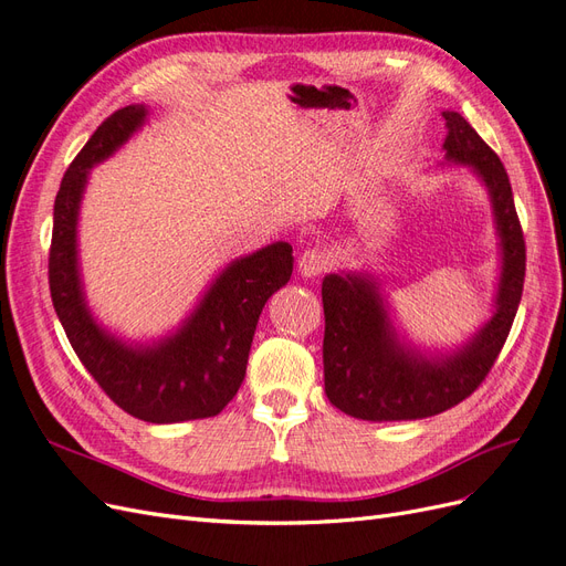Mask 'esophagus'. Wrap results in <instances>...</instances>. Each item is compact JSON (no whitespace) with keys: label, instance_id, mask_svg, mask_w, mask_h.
<instances>
[{"label":"esophagus","instance_id":"1","mask_svg":"<svg viewBox=\"0 0 566 566\" xmlns=\"http://www.w3.org/2000/svg\"><path fill=\"white\" fill-rule=\"evenodd\" d=\"M300 273L304 279H316L333 266V254L325 248H310L300 256Z\"/></svg>","mask_w":566,"mask_h":566}]
</instances>
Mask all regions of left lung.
<instances>
[{"instance_id": "1", "label": "left lung", "mask_w": 566, "mask_h": 566, "mask_svg": "<svg viewBox=\"0 0 566 566\" xmlns=\"http://www.w3.org/2000/svg\"><path fill=\"white\" fill-rule=\"evenodd\" d=\"M443 117L447 163L470 167L491 198L501 241L493 316L462 347L427 354L397 331L370 273H328L321 285L325 394L358 420H420L468 399L499 358L522 300L526 248L505 167L465 117L455 111Z\"/></svg>"}]
</instances>
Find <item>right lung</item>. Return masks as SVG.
I'll return each mask as SVG.
<instances>
[{
	"instance_id": "1",
	"label": "right lung",
	"mask_w": 566,
	"mask_h": 566,
	"mask_svg": "<svg viewBox=\"0 0 566 566\" xmlns=\"http://www.w3.org/2000/svg\"><path fill=\"white\" fill-rule=\"evenodd\" d=\"M148 108L115 111L67 167L54 202L49 287L71 345L108 397L146 422L212 418L235 397L266 300L293 276V245L271 243L221 269L175 333L136 345L108 333L84 297L77 219L92 167L108 160L146 123Z\"/></svg>"
}]
</instances>
